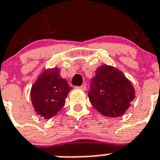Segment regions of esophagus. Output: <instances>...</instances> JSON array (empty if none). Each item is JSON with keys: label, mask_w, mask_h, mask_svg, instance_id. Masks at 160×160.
Returning <instances> with one entry per match:
<instances>
[{"label": "esophagus", "mask_w": 160, "mask_h": 160, "mask_svg": "<svg viewBox=\"0 0 160 160\" xmlns=\"http://www.w3.org/2000/svg\"><path fill=\"white\" fill-rule=\"evenodd\" d=\"M77 88L78 89H81V90H85V89H86V85H85V84H82V85L77 87Z\"/></svg>", "instance_id": "1"}]
</instances>
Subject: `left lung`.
Masks as SVG:
<instances>
[{
    "mask_svg": "<svg viewBox=\"0 0 160 160\" xmlns=\"http://www.w3.org/2000/svg\"><path fill=\"white\" fill-rule=\"evenodd\" d=\"M88 96L93 107L108 118L126 112L135 98V89L130 80L118 69L102 65L91 79Z\"/></svg>",
    "mask_w": 160,
    "mask_h": 160,
    "instance_id": "8db88e82",
    "label": "left lung"
}]
</instances>
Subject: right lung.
I'll return each mask as SVG.
<instances>
[{
	"label": "right lung",
	"mask_w": 160,
	"mask_h": 160,
	"mask_svg": "<svg viewBox=\"0 0 160 160\" xmlns=\"http://www.w3.org/2000/svg\"><path fill=\"white\" fill-rule=\"evenodd\" d=\"M71 89L67 80L60 76L59 68L44 70L31 88L35 112L45 119L52 118L63 108Z\"/></svg>",
	"instance_id": "1"
}]
</instances>
